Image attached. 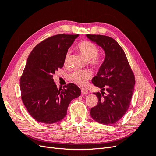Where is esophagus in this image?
Masks as SVG:
<instances>
[{"label":"esophagus","mask_w":156,"mask_h":156,"mask_svg":"<svg viewBox=\"0 0 156 156\" xmlns=\"http://www.w3.org/2000/svg\"><path fill=\"white\" fill-rule=\"evenodd\" d=\"M81 93H82V94H83V95H84V94H87L88 93V90L87 89L82 88L81 89Z\"/></svg>","instance_id":"esophagus-1"}]
</instances>
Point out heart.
I'll list each match as a JSON object with an SVG mask.
<instances>
[{"instance_id":"heart-1","label":"heart","mask_w":156,"mask_h":156,"mask_svg":"<svg viewBox=\"0 0 156 156\" xmlns=\"http://www.w3.org/2000/svg\"><path fill=\"white\" fill-rule=\"evenodd\" d=\"M77 49L86 59L88 60V63L93 68L98 69L101 67L103 60L100 55L98 54V48L92 42L89 41H83L78 44ZM70 56V51H68L64 56V64H68ZM91 77V73L87 69L75 70L69 75L72 81L77 85L83 86L86 84L87 80Z\"/></svg>"}]
</instances>
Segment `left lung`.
<instances>
[{
  "mask_svg": "<svg viewBox=\"0 0 156 156\" xmlns=\"http://www.w3.org/2000/svg\"><path fill=\"white\" fill-rule=\"evenodd\" d=\"M100 46L105 54L104 61L92 82L101 92L94 93L97 105L91 108L90 116L98 123L111 125L119 121L128 109L135 79L124 50L111 37L87 34Z\"/></svg>",
  "mask_w": 156,
  "mask_h": 156,
  "instance_id": "left-lung-1",
  "label": "left lung"
}]
</instances>
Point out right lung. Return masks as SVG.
<instances>
[{
    "label": "right lung",
    "instance_id": "add662e5",
    "mask_svg": "<svg viewBox=\"0 0 156 156\" xmlns=\"http://www.w3.org/2000/svg\"><path fill=\"white\" fill-rule=\"evenodd\" d=\"M79 34H57L48 37L32 49L20 79L21 99L37 122L53 124L67 115L68 107L81 90L69 83L58 89L53 75L64 66V56Z\"/></svg>",
    "mask_w": 156,
    "mask_h": 156
}]
</instances>
